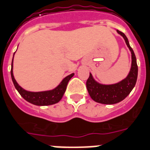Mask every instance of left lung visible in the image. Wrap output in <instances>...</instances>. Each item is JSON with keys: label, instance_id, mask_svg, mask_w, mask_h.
Listing matches in <instances>:
<instances>
[{"label": "left lung", "instance_id": "8db88e82", "mask_svg": "<svg viewBox=\"0 0 150 150\" xmlns=\"http://www.w3.org/2000/svg\"><path fill=\"white\" fill-rule=\"evenodd\" d=\"M117 33L124 38L126 44L131 52V67L128 75L117 83L103 85L96 82L90 73V77L86 81V88L90 98L96 102L105 105H113L125 99L134 87L138 78V65L134 52L130 46L128 39L125 34L118 30Z\"/></svg>", "mask_w": 150, "mask_h": 150}]
</instances>
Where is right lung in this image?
I'll return each mask as SVG.
<instances>
[{
	"label": "right lung",
	"instance_id": "obj_1",
	"mask_svg": "<svg viewBox=\"0 0 150 150\" xmlns=\"http://www.w3.org/2000/svg\"><path fill=\"white\" fill-rule=\"evenodd\" d=\"M73 75H74V73L67 75V77H65L62 80V82L53 90L42 91V92H30V91H27L23 89L16 81L14 75H13V59L11 61V76L15 87L25 100L35 105H54L56 103L59 102L63 98L64 93H65L67 83L69 82V80L73 77Z\"/></svg>",
	"mask_w": 150,
	"mask_h": 150
}]
</instances>
